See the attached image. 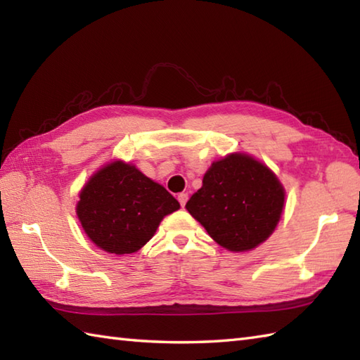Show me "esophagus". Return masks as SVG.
<instances>
[{"label":"esophagus","mask_w":360,"mask_h":360,"mask_svg":"<svg viewBox=\"0 0 360 360\" xmlns=\"http://www.w3.org/2000/svg\"><path fill=\"white\" fill-rule=\"evenodd\" d=\"M187 200H188V195H187V193H179V195H178V201L181 202L182 207H184V205H186Z\"/></svg>","instance_id":"obj_1"}]
</instances>
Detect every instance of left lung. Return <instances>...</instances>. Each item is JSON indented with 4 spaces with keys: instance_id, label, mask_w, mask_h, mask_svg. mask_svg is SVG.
<instances>
[{
    "instance_id": "left-lung-1",
    "label": "left lung",
    "mask_w": 360,
    "mask_h": 360,
    "mask_svg": "<svg viewBox=\"0 0 360 360\" xmlns=\"http://www.w3.org/2000/svg\"><path fill=\"white\" fill-rule=\"evenodd\" d=\"M285 196L269 167L246 153H231L212 162L186 209L219 246L248 252L272 235Z\"/></svg>"
}]
</instances>
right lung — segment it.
Masks as SVG:
<instances>
[{
  "mask_svg": "<svg viewBox=\"0 0 360 360\" xmlns=\"http://www.w3.org/2000/svg\"><path fill=\"white\" fill-rule=\"evenodd\" d=\"M75 212L97 248L114 255L133 254L147 244L167 215L181 205L136 165L111 160L91 176Z\"/></svg>",
  "mask_w": 360,
  "mask_h": 360,
  "instance_id": "right-lung-1",
  "label": "right lung"
}]
</instances>
